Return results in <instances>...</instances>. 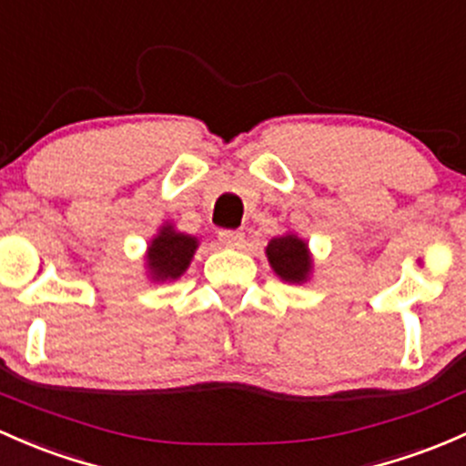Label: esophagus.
<instances>
[{"label": "esophagus", "mask_w": 466, "mask_h": 466, "mask_svg": "<svg viewBox=\"0 0 466 466\" xmlns=\"http://www.w3.org/2000/svg\"><path fill=\"white\" fill-rule=\"evenodd\" d=\"M218 241L220 246L225 248H243L246 237H243V232H238V229H220Z\"/></svg>", "instance_id": "1"}]
</instances>
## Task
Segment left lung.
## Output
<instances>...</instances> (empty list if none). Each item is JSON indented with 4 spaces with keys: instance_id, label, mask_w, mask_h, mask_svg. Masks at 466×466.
<instances>
[{
    "instance_id": "8db88e82",
    "label": "left lung",
    "mask_w": 466,
    "mask_h": 466,
    "mask_svg": "<svg viewBox=\"0 0 466 466\" xmlns=\"http://www.w3.org/2000/svg\"><path fill=\"white\" fill-rule=\"evenodd\" d=\"M266 257L270 268L281 281L306 283L312 274V254L308 243L295 232H286L274 237L266 248Z\"/></svg>"
}]
</instances>
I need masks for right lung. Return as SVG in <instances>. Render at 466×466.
<instances>
[{
  "label": "right lung",
  "mask_w": 466,
  "mask_h": 466,
  "mask_svg": "<svg viewBox=\"0 0 466 466\" xmlns=\"http://www.w3.org/2000/svg\"><path fill=\"white\" fill-rule=\"evenodd\" d=\"M196 249H198V238L192 234L178 232L174 223H163L158 234L149 241L145 252V270L151 283L176 281L187 272Z\"/></svg>",
  "instance_id": "right-lung-1"
}]
</instances>
